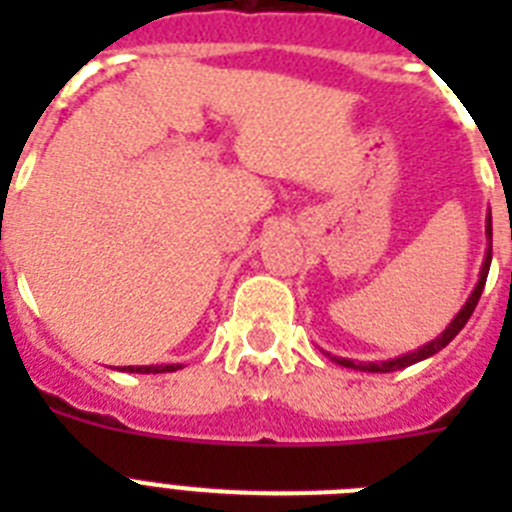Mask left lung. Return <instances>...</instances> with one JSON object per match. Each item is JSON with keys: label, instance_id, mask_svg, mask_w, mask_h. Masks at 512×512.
<instances>
[{"label": "left lung", "instance_id": "1", "mask_svg": "<svg viewBox=\"0 0 512 512\" xmlns=\"http://www.w3.org/2000/svg\"><path fill=\"white\" fill-rule=\"evenodd\" d=\"M485 235H487V248H485V261H482V269H479L477 287L472 289V295H469L467 302L461 305V310L456 312L454 320L446 325V330H443V333H438L433 341L413 348V351H408V354H400V356H395V359H384V361H356V359H346V356H333V354H328V351H323V348H320V351H323L330 361H336V364L346 366V369H356V372H372V374H390V372H397V369H405V366L418 364V361H423V359H431L433 354H438L441 348H446L451 341H454L456 333H459V330L467 325V320L472 318L474 307H477L479 297H482V289H485L487 274H490V264H492V212H487Z\"/></svg>", "mask_w": 512, "mask_h": 512}]
</instances>
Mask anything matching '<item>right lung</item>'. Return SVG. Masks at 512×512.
<instances>
[{
	"label": "right lung",
	"mask_w": 512,
	"mask_h": 512,
	"mask_svg": "<svg viewBox=\"0 0 512 512\" xmlns=\"http://www.w3.org/2000/svg\"><path fill=\"white\" fill-rule=\"evenodd\" d=\"M182 369V364H148V366H120L117 372H130V374H166Z\"/></svg>",
	"instance_id": "1"
}]
</instances>
